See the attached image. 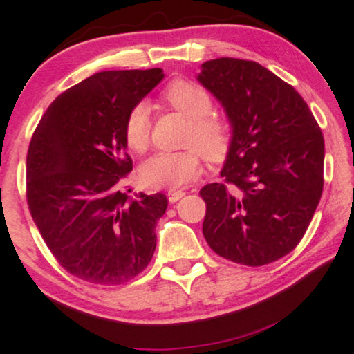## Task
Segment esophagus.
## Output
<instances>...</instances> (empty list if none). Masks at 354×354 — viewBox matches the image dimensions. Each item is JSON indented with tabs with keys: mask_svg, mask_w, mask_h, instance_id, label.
Segmentation results:
<instances>
[{
	"mask_svg": "<svg viewBox=\"0 0 354 354\" xmlns=\"http://www.w3.org/2000/svg\"><path fill=\"white\" fill-rule=\"evenodd\" d=\"M184 195H186V192H184V191H176V189H170V191L167 192V197H168V200H170L171 203L178 202V200L183 198Z\"/></svg>",
	"mask_w": 354,
	"mask_h": 354,
	"instance_id": "34e87169",
	"label": "esophagus"
}]
</instances>
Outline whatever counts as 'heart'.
Masks as SVG:
<instances>
[{
  "label": "heart",
  "mask_w": 354,
  "mask_h": 354,
  "mask_svg": "<svg viewBox=\"0 0 354 354\" xmlns=\"http://www.w3.org/2000/svg\"><path fill=\"white\" fill-rule=\"evenodd\" d=\"M162 100L168 106L189 119L184 146L178 152H159L141 167V179L156 189H178L187 186L202 173V154L219 160L227 154L232 141L230 122L213 113L214 104L202 86L191 81H173ZM125 143L135 152H145L151 143V108L145 102L130 109L124 125Z\"/></svg>",
  "instance_id": "obj_1"
}]
</instances>
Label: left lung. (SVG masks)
<instances>
[{"mask_svg":"<svg viewBox=\"0 0 354 354\" xmlns=\"http://www.w3.org/2000/svg\"><path fill=\"white\" fill-rule=\"evenodd\" d=\"M198 82L223 104L232 141L223 183L202 187L211 250L261 267L291 252L323 194L324 138L297 91L251 60H208Z\"/></svg>","mask_w":354,"mask_h":354,"instance_id":"left-lung-1","label":"left lung"}]
</instances>
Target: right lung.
Instances as JSON below:
<instances>
[{
	"mask_svg": "<svg viewBox=\"0 0 354 354\" xmlns=\"http://www.w3.org/2000/svg\"><path fill=\"white\" fill-rule=\"evenodd\" d=\"M162 79L160 68L97 73L60 93L31 136V218L60 266L84 281L127 283L154 254L165 194L130 198L120 181L133 167L127 115Z\"/></svg>",
	"mask_w": 354,
	"mask_h": 354,
	"instance_id": "obj_1",
	"label": "right lung"
}]
</instances>
